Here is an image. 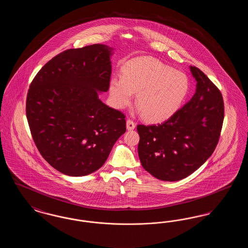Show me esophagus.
<instances>
[{
	"label": "esophagus",
	"instance_id": "obj_1",
	"mask_svg": "<svg viewBox=\"0 0 248 248\" xmlns=\"http://www.w3.org/2000/svg\"><path fill=\"white\" fill-rule=\"evenodd\" d=\"M135 127H136V124L132 120L127 119V121H126V128L128 130H133L135 129Z\"/></svg>",
	"mask_w": 248,
	"mask_h": 248
}]
</instances>
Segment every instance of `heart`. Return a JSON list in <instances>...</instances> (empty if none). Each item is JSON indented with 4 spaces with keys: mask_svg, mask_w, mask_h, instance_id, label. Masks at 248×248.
I'll return each instance as SVG.
<instances>
[{
    "mask_svg": "<svg viewBox=\"0 0 248 248\" xmlns=\"http://www.w3.org/2000/svg\"><path fill=\"white\" fill-rule=\"evenodd\" d=\"M189 91L187 76L153 58L131 60L122 71V77L109 82V93L119 108L128 106L134 93L136 105L143 118L162 122L171 117Z\"/></svg>",
    "mask_w": 248,
    "mask_h": 248,
    "instance_id": "b5f03b06",
    "label": "heart"
}]
</instances>
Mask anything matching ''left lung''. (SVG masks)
Wrapping results in <instances>:
<instances>
[{"label":"left lung","instance_id":"left-lung-1","mask_svg":"<svg viewBox=\"0 0 248 248\" xmlns=\"http://www.w3.org/2000/svg\"><path fill=\"white\" fill-rule=\"evenodd\" d=\"M196 92L188 103L161 124H139V156L154 177L177 181L188 177L212 155L224 119L222 94L196 67H189Z\"/></svg>","mask_w":248,"mask_h":248}]
</instances>
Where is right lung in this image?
<instances>
[{
  "instance_id": "1",
  "label": "right lung",
  "mask_w": 248,
  "mask_h": 248,
  "mask_svg": "<svg viewBox=\"0 0 248 248\" xmlns=\"http://www.w3.org/2000/svg\"><path fill=\"white\" fill-rule=\"evenodd\" d=\"M112 48L92 45L56 56L30 85L26 115L40 154L60 173L86 176L106 162L125 116L98 97L111 75Z\"/></svg>"
}]
</instances>
